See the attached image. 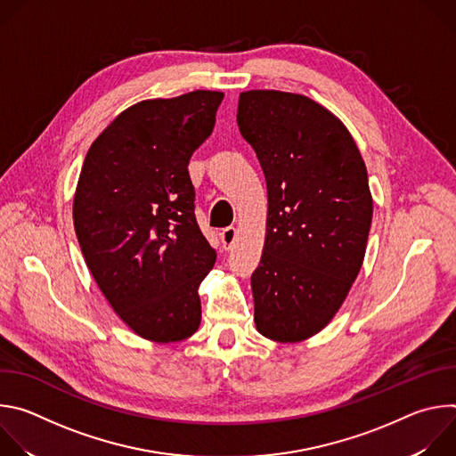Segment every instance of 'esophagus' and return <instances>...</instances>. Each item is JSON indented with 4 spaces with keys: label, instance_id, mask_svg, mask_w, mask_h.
<instances>
[{
    "label": "esophagus",
    "instance_id": "obj_1",
    "mask_svg": "<svg viewBox=\"0 0 456 456\" xmlns=\"http://www.w3.org/2000/svg\"><path fill=\"white\" fill-rule=\"evenodd\" d=\"M236 227H225L222 232H220V240H222V243H224V248H231L232 245H234V241H236Z\"/></svg>",
    "mask_w": 456,
    "mask_h": 456
}]
</instances>
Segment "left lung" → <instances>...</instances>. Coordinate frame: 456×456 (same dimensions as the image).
Here are the masks:
<instances>
[{
	"label": "left lung",
	"mask_w": 456,
	"mask_h": 456,
	"mask_svg": "<svg viewBox=\"0 0 456 456\" xmlns=\"http://www.w3.org/2000/svg\"><path fill=\"white\" fill-rule=\"evenodd\" d=\"M238 127L267 180L264 254L250 276L257 332L280 343L321 332L355 281L373 215L355 141L297 94H240Z\"/></svg>",
	"instance_id": "1"
}]
</instances>
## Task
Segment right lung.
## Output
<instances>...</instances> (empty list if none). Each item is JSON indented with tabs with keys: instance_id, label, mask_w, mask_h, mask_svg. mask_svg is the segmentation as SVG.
<instances>
[{
	"instance_id": "add662e5",
	"label": "right lung",
	"mask_w": 456,
	"mask_h": 456,
	"mask_svg": "<svg viewBox=\"0 0 456 456\" xmlns=\"http://www.w3.org/2000/svg\"><path fill=\"white\" fill-rule=\"evenodd\" d=\"M222 92L124 110L90 146L74 197L85 262L117 315L155 343L200 327L199 287L216 250L194 216L189 159L213 132Z\"/></svg>"
}]
</instances>
